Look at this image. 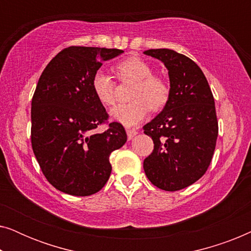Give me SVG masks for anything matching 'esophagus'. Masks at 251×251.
<instances>
[{
	"instance_id": "esophagus-1",
	"label": "esophagus",
	"mask_w": 251,
	"mask_h": 251,
	"mask_svg": "<svg viewBox=\"0 0 251 251\" xmlns=\"http://www.w3.org/2000/svg\"><path fill=\"white\" fill-rule=\"evenodd\" d=\"M137 133H138V131H137V130H135V129H128V130H126V135H128L129 140H131L133 137L137 135Z\"/></svg>"
}]
</instances>
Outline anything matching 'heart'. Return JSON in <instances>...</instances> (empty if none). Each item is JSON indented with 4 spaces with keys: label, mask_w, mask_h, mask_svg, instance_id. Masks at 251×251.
Wrapping results in <instances>:
<instances>
[{
    "label": "heart",
    "mask_w": 251,
    "mask_h": 251,
    "mask_svg": "<svg viewBox=\"0 0 251 251\" xmlns=\"http://www.w3.org/2000/svg\"><path fill=\"white\" fill-rule=\"evenodd\" d=\"M122 81L136 82L130 104L118 105L111 109V118L126 126H136L152 111H159L167 104L170 89L167 82L153 75V70L146 61L137 57L126 58L116 66ZM92 91L98 101L111 106L115 101V82L105 71L98 70L91 80Z\"/></svg>",
    "instance_id": "heart-1"
}]
</instances>
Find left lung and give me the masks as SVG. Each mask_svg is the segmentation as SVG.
Here are the masks:
<instances>
[{"instance_id": "8db88e82", "label": "left lung", "mask_w": 251, "mask_h": 251, "mask_svg": "<svg viewBox=\"0 0 251 251\" xmlns=\"http://www.w3.org/2000/svg\"><path fill=\"white\" fill-rule=\"evenodd\" d=\"M168 70L170 94L160 114L144 126L154 150L144 160V171L154 186L178 191L203 176L218 136L215 100L201 68L170 49L144 51Z\"/></svg>"}]
</instances>
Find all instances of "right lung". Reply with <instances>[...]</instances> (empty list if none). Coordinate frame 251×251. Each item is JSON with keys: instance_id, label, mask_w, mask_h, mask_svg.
<instances>
[{"instance_id": "add662e5", "label": "right lung", "mask_w": 251, "mask_h": 251, "mask_svg": "<svg viewBox=\"0 0 251 251\" xmlns=\"http://www.w3.org/2000/svg\"><path fill=\"white\" fill-rule=\"evenodd\" d=\"M119 49L70 47L47 65L32 99V147L48 181L64 193L87 197L100 191L112 171L109 155L126 142L122 125L109 123L91 80Z\"/></svg>"}]
</instances>
